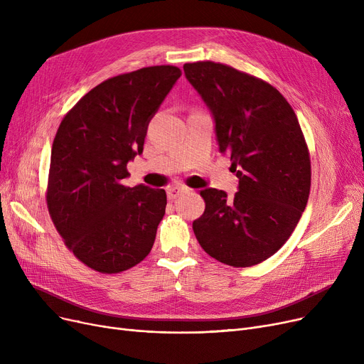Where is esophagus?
Segmentation results:
<instances>
[{
  "label": "esophagus",
  "instance_id": "34e87169",
  "mask_svg": "<svg viewBox=\"0 0 364 364\" xmlns=\"http://www.w3.org/2000/svg\"><path fill=\"white\" fill-rule=\"evenodd\" d=\"M187 192H190V188L186 187V186H183V184L171 186V187H168V190H166V193H168V198H169V199H176V198H178V196H181V195H184V193H187Z\"/></svg>",
  "mask_w": 364,
  "mask_h": 364
}]
</instances>
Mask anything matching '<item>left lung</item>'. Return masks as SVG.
I'll list each match as a JSON object with an SVG mask.
<instances>
[{
	"label": "left lung",
	"instance_id": "1",
	"mask_svg": "<svg viewBox=\"0 0 364 364\" xmlns=\"http://www.w3.org/2000/svg\"><path fill=\"white\" fill-rule=\"evenodd\" d=\"M187 81L213 114L221 153L232 158L237 193L205 188L193 221L203 251L233 267L272 257L289 239L311 186V165L291 105L270 84L214 62L186 63Z\"/></svg>",
	"mask_w": 364,
	"mask_h": 364
}]
</instances>
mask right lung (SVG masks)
<instances>
[{"label":"right lung","mask_w":364,"mask_h":364,"mask_svg":"<svg viewBox=\"0 0 364 364\" xmlns=\"http://www.w3.org/2000/svg\"><path fill=\"white\" fill-rule=\"evenodd\" d=\"M181 76L150 66L94 87L63 118L51 147L47 205L66 246L91 269L119 273L143 261L165 215L164 188L125 187L150 119Z\"/></svg>","instance_id":"1"}]
</instances>
